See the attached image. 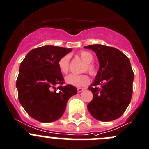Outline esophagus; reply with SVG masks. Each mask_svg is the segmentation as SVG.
I'll return each instance as SVG.
<instances>
[{"mask_svg":"<svg viewBox=\"0 0 149 149\" xmlns=\"http://www.w3.org/2000/svg\"><path fill=\"white\" fill-rule=\"evenodd\" d=\"M84 88H81V87H79V88L77 89L78 90V93H81V92H82L83 90H84Z\"/></svg>","mask_w":149,"mask_h":149,"instance_id":"obj_1","label":"esophagus"}]
</instances>
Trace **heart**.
<instances>
[{
	"label": "heart",
	"instance_id": "heart-1",
	"mask_svg": "<svg viewBox=\"0 0 149 149\" xmlns=\"http://www.w3.org/2000/svg\"><path fill=\"white\" fill-rule=\"evenodd\" d=\"M79 56L81 58V60L85 62V65L84 66L83 71L88 72L91 76H94L98 73V68L96 65L93 61L94 59L93 54L88 51H81L79 52ZM58 67L61 73L66 74L69 71L70 68V55L64 56L61 58L58 62ZM65 81L67 84L75 87H81L87 85L90 82V78L88 75L84 73L81 75L70 74L66 76Z\"/></svg>",
	"mask_w": 149,
	"mask_h": 149
}]
</instances>
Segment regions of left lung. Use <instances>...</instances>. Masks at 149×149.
Segmentation results:
<instances>
[{
    "mask_svg": "<svg viewBox=\"0 0 149 149\" xmlns=\"http://www.w3.org/2000/svg\"><path fill=\"white\" fill-rule=\"evenodd\" d=\"M96 54L99 70L88 87L93 100L87 109L94 118L111 121L124 113L131 101L134 73L129 58L117 48L97 44L84 46Z\"/></svg>",
    "mask_w": 149,
    "mask_h": 149,
    "instance_id": "1",
    "label": "left lung"
}]
</instances>
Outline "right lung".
I'll list each match as a JSON object with an SVG mask.
<instances>
[{"label":"right lung","instance_id":"add662e5","mask_svg":"<svg viewBox=\"0 0 149 149\" xmlns=\"http://www.w3.org/2000/svg\"><path fill=\"white\" fill-rule=\"evenodd\" d=\"M71 48L45 45L28 53L20 63L17 79L18 98L26 112L44 123L58 120L68 99L77 93L76 87L65 83L58 67L59 59ZM56 84H59L56 88Z\"/></svg>","mask_w":149,"mask_h":149}]
</instances>
